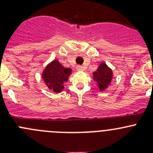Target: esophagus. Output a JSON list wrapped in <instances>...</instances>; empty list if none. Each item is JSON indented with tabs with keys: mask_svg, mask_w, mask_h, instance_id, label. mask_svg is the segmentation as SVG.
<instances>
[{
	"mask_svg": "<svg viewBox=\"0 0 153 153\" xmlns=\"http://www.w3.org/2000/svg\"><path fill=\"white\" fill-rule=\"evenodd\" d=\"M76 69H77V70H78V71H83V70H84V67H83L82 66H81V65L77 66Z\"/></svg>",
	"mask_w": 153,
	"mask_h": 153,
	"instance_id": "34e87169",
	"label": "esophagus"
}]
</instances>
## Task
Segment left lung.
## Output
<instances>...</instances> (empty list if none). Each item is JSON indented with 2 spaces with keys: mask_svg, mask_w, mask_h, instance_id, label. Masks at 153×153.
Instances as JSON below:
<instances>
[{
  "mask_svg": "<svg viewBox=\"0 0 153 153\" xmlns=\"http://www.w3.org/2000/svg\"><path fill=\"white\" fill-rule=\"evenodd\" d=\"M94 81L98 83L100 90H104L108 87L112 78V71L106 64L101 63L96 72L93 73Z\"/></svg>",
  "mask_w": 153,
  "mask_h": 153,
  "instance_id": "left-lung-1",
  "label": "left lung"
}]
</instances>
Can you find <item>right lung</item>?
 Here are the masks:
<instances>
[{"label": "right lung", "mask_w": 153, "mask_h": 153, "mask_svg": "<svg viewBox=\"0 0 153 153\" xmlns=\"http://www.w3.org/2000/svg\"><path fill=\"white\" fill-rule=\"evenodd\" d=\"M72 69L64 67L59 61L55 60L45 68L42 77L48 88L58 93L63 90L64 84L68 81Z\"/></svg>", "instance_id": "obj_1"}]
</instances>
